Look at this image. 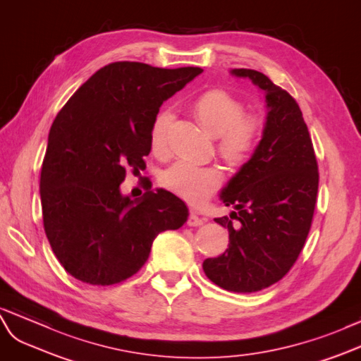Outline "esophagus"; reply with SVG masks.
I'll return each mask as SVG.
<instances>
[{
  "instance_id": "obj_1",
  "label": "esophagus",
  "mask_w": 361,
  "mask_h": 361,
  "mask_svg": "<svg viewBox=\"0 0 361 361\" xmlns=\"http://www.w3.org/2000/svg\"><path fill=\"white\" fill-rule=\"evenodd\" d=\"M202 223H204V219L202 218H200L195 212H190V215H189V218H188V224L190 226V227H200V226H202Z\"/></svg>"
}]
</instances>
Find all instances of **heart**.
<instances>
[{"label":"heart","mask_w":361,"mask_h":361,"mask_svg":"<svg viewBox=\"0 0 361 361\" xmlns=\"http://www.w3.org/2000/svg\"><path fill=\"white\" fill-rule=\"evenodd\" d=\"M192 113L206 131L218 137V151L232 166L244 164L261 142L264 122L256 114H244V104L226 90H207L193 100ZM172 120L169 109L155 116L149 131L151 149L163 154L168 146ZM224 175L218 166H200L188 160L173 163L161 173L164 189L192 204L207 201L223 184Z\"/></svg>","instance_id":"obj_1"}]
</instances>
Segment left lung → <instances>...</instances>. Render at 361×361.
I'll list each match as a JSON object with an SVG mask.
<instances>
[{
    "mask_svg": "<svg viewBox=\"0 0 361 361\" xmlns=\"http://www.w3.org/2000/svg\"><path fill=\"white\" fill-rule=\"evenodd\" d=\"M230 73L264 91L269 113L252 159L219 195L236 209L230 218H215L228 228V248L202 262V270L227 291L255 293L281 281L299 257L316 207L319 171L308 126L290 92L256 70Z\"/></svg>",
    "mask_w": 361,
    "mask_h": 361,
    "instance_id": "obj_1",
    "label": "left lung"
}]
</instances>
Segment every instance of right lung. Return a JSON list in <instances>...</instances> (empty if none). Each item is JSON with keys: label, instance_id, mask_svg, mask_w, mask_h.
<instances>
[{"label": "right lung", "instance_id": "obj_1", "mask_svg": "<svg viewBox=\"0 0 361 361\" xmlns=\"http://www.w3.org/2000/svg\"><path fill=\"white\" fill-rule=\"evenodd\" d=\"M200 67L159 68L113 62L96 71L54 118L41 169L44 230L58 261L76 279L114 285L135 274L155 236L188 221L173 193L122 195L126 168H146L149 131L164 100Z\"/></svg>", "mask_w": 361, "mask_h": 361}]
</instances>
